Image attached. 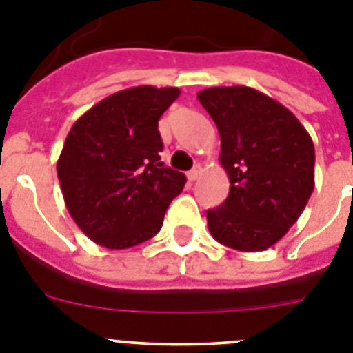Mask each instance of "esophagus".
Listing matches in <instances>:
<instances>
[{
  "instance_id": "esophagus-1",
  "label": "esophagus",
  "mask_w": 353,
  "mask_h": 353,
  "mask_svg": "<svg viewBox=\"0 0 353 353\" xmlns=\"http://www.w3.org/2000/svg\"><path fill=\"white\" fill-rule=\"evenodd\" d=\"M201 171H203V170H201V166H199V164H198V166H194L191 171H189V173H187V179L191 180V182H194V180L199 179V174H201Z\"/></svg>"
}]
</instances>
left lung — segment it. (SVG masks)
<instances>
[{
	"mask_svg": "<svg viewBox=\"0 0 353 353\" xmlns=\"http://www.w3.org/2000/svg\"><path fill=\"white\" fill-rule=\"evenodd\" d=\"M221 138L230 194L207 210L210 235L236 251H265L297 223L314 189V146L297 117L249 86L198 93Z\"/></svg>",
	"mask_w": 353,
	"mask_h": 353,
	"instance_id": "obj_1",
	"label": "left lung"
}]
</instances>
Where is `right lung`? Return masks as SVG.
Returning <instances> with one entry per match:
<instances>
[{"label": "right lung", "mask_w": 353, "mask_h": 353, "mask_svg": "<svg viewBox=\"0 0 353 353\" xmlns=\"http://www.w3.org/2000/svg\"><path fill=\"white\" fill-rule=\"evenodd\" d=\"M179 88L134 86L105 97L72 125L58 159L68 214L108 249H129L157 235L187 179L161 162L159 118Z\"/></svg>", "instance_id": "1"}]
</instances>
